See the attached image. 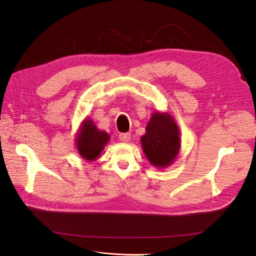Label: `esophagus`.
<instances>
[{"label":"esophagus","instance_id":"esophagus-1","mask_svg":"<svg viewBox=\"0 0 256 256\" xmlns=\"http://www.w3.org/2000/svg\"><path fill=\"white\" fill-rule=\"evenodd\" d=\"M119 139L122 141V142H128L130 139V133H123L119 135Z\"/></svg>","mask_w":256,"mask_h":256}]
</instances>
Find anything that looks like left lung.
<instances>
[{
    "label": "left lung",
    "instance_id": "1",
    "mask_svg": "<svg viewBox=\"0 0 256 256\" xmlns=\"http://www.w3.org/2000/svg\"><path fill=\"white\" fill-rule=\"evenodd\" d=\"M140 141L148 162L158 168L171 166L180 150V132L168 112H153Z\"/></svg>",
    "mask_w": 256,
    "mask_h": 256
}]
</instances>
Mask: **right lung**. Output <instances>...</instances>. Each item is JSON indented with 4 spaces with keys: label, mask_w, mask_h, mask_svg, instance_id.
<instances>
[{
    "label": "right lung",
    "mask_w": 256,
    "mask_h": 256,
    "mask_svg": "<svg viewBox=\"0 0 256 256\" xmlns=\"http://www.w3.org/2000/svg\"><path fill=\"white\" fill-rule=\"evenodd\" d=\"M106 132L99 130L90 118H85L74 137L76 146L82 158L88 162L97 160L110 141Z\"/></svg>",
    "instance_id": "1"
}]
</instances>
